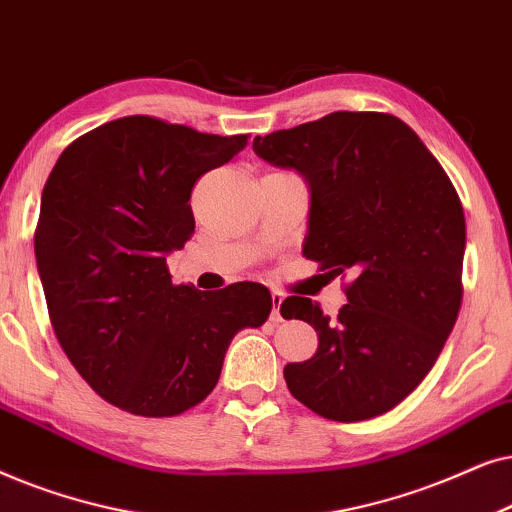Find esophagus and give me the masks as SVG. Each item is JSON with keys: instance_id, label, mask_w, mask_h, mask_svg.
I'll list each match as a JSON object with an SVG mask.
<instances>
[{"instance_id": "1", "label": "esophagus", "mask_w": 512, "mask_h": 512, "mask_svg": "<svg viewBox=\"0 0 512 512\" xmlns=\"http://www.w3.org/2000/svg\"><path fill=\"white\" fill-rule=\"evenodd\" d=\"M281 304H283L281 292H271V320H274V323H281V320H283Z\"/></svg>"}]
</instances>
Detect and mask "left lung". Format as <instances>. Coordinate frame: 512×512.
I'll return each instance as SVG.
<instances>
[{"instance_id":"8db88e82","label":"left lung","mask_w":512,"mask_h":512,"mask_svg":"<svg viewBox=\"0 0 512 512\" xmlns=\"http://www.w3.org/2000/svg\"><path fill=\"white\" fill-rule=\"evenodd\" d=\"M252 149L309 182L306 260L351 276L335 320L306 297L281 304L283 318L318 335L313 358L285 365V384L311 412L344 424L393 410L431 372L461 309L466 220L452 180L384 112H332L257 135Z\"/></svg>"}]
</instances>
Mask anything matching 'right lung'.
<instances>
[{"instance_id": "obj_1", "label": "right lung", "mask_w": 512, "mask_h": 512, "mask_svg": "<svg viewBox=\"0 0 512 512\" xmlns=\"http://www.w3.org/2000/svg\"><path fill=\"white\" fill-rule=\"evenodd\" d=\"M250 135H213L135 114L65 147L42 192L34 255L49 318L88 386L138 417H177L206 400L243 327H260V283L217 292L173 285L170 250L194 234L196 180Z\"/></svg>"}]
</instances>
